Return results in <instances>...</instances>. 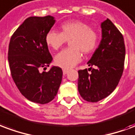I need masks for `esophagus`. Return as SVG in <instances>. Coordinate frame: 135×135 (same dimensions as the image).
Instances as JSON below:
<instances>
[{
    "label": "esophagus",
    "mask_w": 135,
    "mask_h": 135,
    "mask_svg": "<svg viewBox=\"0 0 135 135\" xmlns=\"http://www.w3.org/2000/svg\"><path fill=\"white\" fill-rule=\"evenodd\" d=\"M68 72H69V70H66V69H63V74H68Z\"/></svg>",
    "instance_id": "1"
}]
</instances>
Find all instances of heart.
I'll return each mask as SVG.
<instances>
[{"instance_id":"heart-1","label":"heart","mask_w":135,"mask_h":135,"mask_svg":"<svg viewBox=\"0 0 135 135\" xmlns=\"http://www.w3.org/2000/svg\"><path fill=\"white\" fill-rule=\"evenodd\" d=\"M61 32L51 30L45 40L46 44L54 50L62 46L66 40H70V48L63 50L55 56V64L64 69L75 66L81 60V53L88 54L94 51L97 46L98 35L84 22L74 20L64 23Z\"/></svg>"}]
</instances>
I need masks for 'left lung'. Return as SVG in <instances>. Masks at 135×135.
Listing matches in <instances>:
<instances>
[{
    "instance_id": "8db88e82",
    "label": "left lung",
    "mask_w": 135,
    "mask_h": 135,
    "mask_svg": "<svg viewBox=\"0 0 135 135\" xmlns=\"http://www.w3.org/2000/svg\"><path fill=\"white\" fill-rule=\"evenodd\" d=\"M102 40L87 64L79 70L78 90L89 102H97L108 97L118 85L124 70L125 46L122 34L109 19L101 23ZM92 66H96L95 69Z\"/></svg>"
}]
</instances>
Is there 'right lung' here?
Segmentation results:
<instances>
[{
  "mask_svg": "<svg viewBox=\"0 0 135 135\" xmlns=\"http://www.w3.org/2000/svg\"><path fill=\"white\" fill-rule=\"evenodd\" d=\"M55 22L51 16L29 17L14 32L9 44L8 59L16 85L27 99L41 104L55 98L62 80L59 66L41 71L53 60L45 37Z\"/></svg>",
  "mask_w": 135,
  "mask_h": 135,
  "instance_id": "1",
  "label": "right lung"
}]
</instances>
